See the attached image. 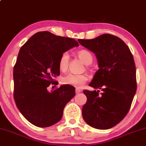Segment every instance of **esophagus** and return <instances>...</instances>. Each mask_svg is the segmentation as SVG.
Instances as JSON below:
<instances>
[{"mask_svg":"<svg viewBox=\"0 0 146 146\" xmlns=\"http://www.w3.org/2000/svg\"><path fill=\"white\" fill-rule=\"evenodd\" d=\"M81 91L82 90H81V89H80V88H76V89H75V93H80Z\"/></svg>","mask_w":146,"mask_h":146,"instance_id":"34e87169","label":"esophagus"}]
</instances>
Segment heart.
Here are the masks:
<instances>
[{
  "label": "heart",
  "instance_id": "b5f03b06",
  "mask_svg": "<svg viewBox=\"0 0 146 146\" xmlns=\"http://www.w3.org/2000/svg\"><path fill=\"white\" fill-rule=\"evenodd\" d=\"M78 55L79 58L82 60L83 62L86 64H90L93 62V55L87 50H80L78 52ZM69 53L68 52H64L63 53H62L59 58V61H58V66H59L60 71H66L67 70L68 62H69ZM87 80H88V76L86 75H77L70 73V74L63 77L62 79V82L64 84H67L80 88L86 82Z\"/></svg>",
  "mask_w": 146,
  "mask_h": 146
}]
</instances>
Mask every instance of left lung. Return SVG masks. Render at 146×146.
<instances>
[{"label":"left lung","mask_w":146,"mask_h":146,"mask_svg":"<svg viewBox=\"0 0 146 146\" xmlns=\"http://www.w3.org/2000/svg\"><path fill=\"white\" fill-rule=\"evenodd\" d=\"M78 42L97 57L100 68L89 86L102 90H84L87 102L82 107L83 119L95 128H111L128 113L136 93L133 56L124 42L111 34Z\"/></svg>","instance_id":"8db88e82"}]
</instances>
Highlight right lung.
Wrapping results in <instances>:
<instances>
[{"instance_id": "obj_1", "label": "right lung", "mask_w": 146, "mask_h": 146, "mask_svg": "<svg viewBox=\"0 0 146 146\" xmlns=\"http://www.w3.org/2000/svg\"><path fill=\"white\" fill-rule=\"evenodd\" d=\"M74 39L48 31L35 33L22 46L14 67V98L18 110L30 123L40 128L51 126L62 119L65 106L75 95V87L57 85L62 53L78 46Z\"/></svg>"}]
</instances>
